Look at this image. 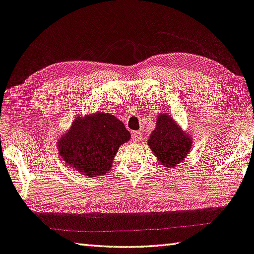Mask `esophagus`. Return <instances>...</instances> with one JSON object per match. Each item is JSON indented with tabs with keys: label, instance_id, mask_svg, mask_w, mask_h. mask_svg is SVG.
I'll return each mask as SVG.
<instances>
[{
	"label": "esophagus",
	"instance_id": "1",
	"mask_svg": "<svg viewBox=\"0 0 254 254\" xmlns=\"http://www.w3.org/2000/svg\"><path fill=\"white\" fill-rule=\"evenodd\" d=\"M132 140L133 142H140L142 140V133L140 131L132 132Z\"/></svg>",
	"mask_w": 254,
	"mask_h": 254
}]
</instances>
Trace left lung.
Wrapping results in <instances>:
<instances>
[{"label": "left lung", "instance_id": "1", "mask_svg": "<svg viewBox=\"0 0 254 254\" xmlns=\"http://www.w3.org/2000/svg\"><path fill=\"white\" fill-rule=\"evenodd\" d=\"M149 146L163 165L172 168L184 160L192 140L174 123L170 114H160L156 127L149 139Z\"/></svg>", "mask_w": 254, "mask_h": 254}]
</instances>
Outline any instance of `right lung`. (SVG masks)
Here are the masks:
<instances>
[{
	"instance_id": "obj_1",
	"label": "right lung",
	"mask_w": 254,
	"mask_h": 254,
	"mask_svg": "<svg viewBox=\"0 0 254 254\" xmlns=\"http://www.w3.org/2000/svg\"><path fill=\"white\" fill-rule=\"evenodd\" d=\"M126 126L112 114L77 118L59 141L60 154L85 177H99L111 169L119 146L130 140Z\"/></svg>"
}]
</instances>
